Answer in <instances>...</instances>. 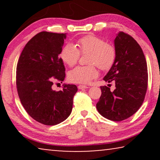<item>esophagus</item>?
<instances>
[{
	"label": "esophagus",
	"instance_id": "1",
	"mask_svg": "<svg viewBox=\"0 0 160 160\" xmlns=\"http://www.w3.org/2000/svg\"><path fill=\"white\" fill-rule=\"evenodd\" d=\"M78 88L79 89H87L88 88V87H87L86 85H78Z\"/></svg>",
	"mask_w": 160,
	"mask_h": 160
}]
</instances>
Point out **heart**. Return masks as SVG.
Returning a JSON list of instances; mask_svg holds the SVG:
<instances>
[{
  "mask_svg": "<svg viewBox=\"0 0 160 160\" xmlns=\"http://www.w3.org/2000/svg\"><path fill=\"white\" fill-rule=\"evenodd\" d=\"M76 47L75 44L68 43L61 50L60 58L62 62L69 67H73L78 62L81 54H89L87 66H78L69 71L70 82L78 84H88L98 76L97 67L106 71L111 68L116 60L115 48L106 43L97 36H85L78 39Z\"/></svg>",
  "mask_w": 160,
  "mask_h": 160,
  "instance_id": "1",
  "label": "heart"
}]
</instances>
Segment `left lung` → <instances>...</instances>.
I'll list each match as a JSON object with an SVG mask.
<instances>
[{
	"instance_id": "obj_1",
	"label": "left lung",
	"mask_w": 160,
	"mask_h": 160,
	"mask_svg": "<svg viewBox=\"0 0 160 160\" xmlns=\"http://www.w3.org/2000/svg\"><path fill=\"white\" fill-rule=\"evenodd\" d=\"M114 47L115 62L103 80L114 82L116 89L111 91L108 87H100L102 94L96 108L103 117L119 122L141 106L147 90L148 72L143 50L132 36L119 32Z\"/></svg>"
}]
</instances>
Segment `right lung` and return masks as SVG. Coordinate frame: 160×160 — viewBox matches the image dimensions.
Instances as JSON below:
<instances>
[{
    "instance_id": "add662e5",
    "label": "right lung",
    "mask_w": 160,
    "mask_h": 160,
    "mask_svg": "<svg viewBox=\"0 0 160 160\" xmlns=\"http://www.w3.org/2000/svg\"><path fill=\"white\" fill-rule=\"evenodd\" d=\"M65 38L66 33L39 32L27 43L17 62L16 84L21 103L32 119L45 125L60 124L69 117L78 90L74 84H64L58 92L52 87L65 77L59 58Z\"/></svg>"
}]
</instances>
